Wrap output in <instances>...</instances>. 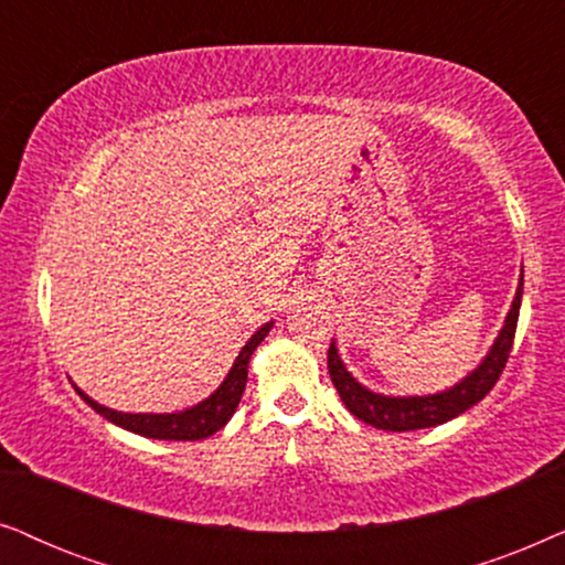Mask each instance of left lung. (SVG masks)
Masks as SVG:
<instances>
[{
  "label": "left lung",
  "instance_id": "1",
  "mask_svg": "<svg viewBox=\"0 0 565 565\" xmlns=\"http://www.w3.org/2000/svg\"><path fill=\"white\" fill-rule=\"evenodd\" d=\"M522 291H524V276H519L516 295L511 299V307L507 312V320L493 338L491 349L476 370L465 374L460 382L452 387L439 390V393L428 395H385L377 390L361 385V382L349 372L343 364L341 353H338L335 338L330 341L328 349V372L330 380L341 395L345 408L364 424L382 431H416V428H431L441 426L447 420L460 416V413L470 411L472 405L483 401L491 393L495 382H499L503 366H507L511 343H514L519 307H522Z\"/></svg>",
  "mask_w": 565,
  "mask_h": 565
}]
</instances>
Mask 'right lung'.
Segmentation results:
<instances>
[{
	"mask_svg": "<svg viewBox=\"0 0 565 565\" xmlns=\"http://www.w3.org/2000/svg\"><path fill=\"white\" fill-rule=\"evenodd\" d=\"M276 320L263 322V326L255 330V333L247 338V343L239 349L237 359L232 361V370L227 372V377L222 380V385L214 390L212 395L204 397L201 403L191 405V408L175 411V413H126V411H116L108 408V405L97 403L89 397L87 393L74 385L82 401H85L89 408L100 413L103 418H108L110 424H116L126 431L147 436V439H164V441H199L206 439L220 431V428L227 426V420L232 418V413L237 411L239 397L245 393V382H247V366H250V356L253 351L263 343V338L270 333Z\"/></svg>",
	"mask_w": 565,
	"mask_h": 565,
	"instance_id": "obj_1",
	"label": "right lung"
}]
</instances>
